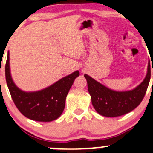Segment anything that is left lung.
<instances>
[{
	"mask_svg": "<svg viewBox=\"0 0 153 153\" xmlns=\"http://www.w3.org/2000/svg\"><path fill=\"white\" fill-rule=\"evenodd\" d=\"M150 73L149 60L147 74L143 81L132 90L126 91L111 90L85 74L84 77L87 80L88 89L95 110L100 115L106 117H119L134 110L145 96L150 82Z\"/></svg>",
	"mask_w": 153,
	"mask_h": 153,
	"instance_id": "obj_1",
	"label": "left lung"
}]
</instances>
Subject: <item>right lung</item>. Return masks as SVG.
I'll return each instance as SVG.
<instances>
[{
  "label": "right lung",
  "mask_w": 153,
  "mask_h": 153,
  "mask_svg": "<svg viewBox=\"0 0 153 153\" xmlns=\"http://www.w3.org/2000/svg\"><path fill=\"white\" fill-rule=\"evenodd\" d=\"M79 75V71H76L45 88L26 92L17 87L12 79L8 52L6 64L7 85L19 111L31 120L47 122L59 118L65 108L67 95Z\"/></svg>",
  "instance_id": "obj_1"
}]
</instances>
